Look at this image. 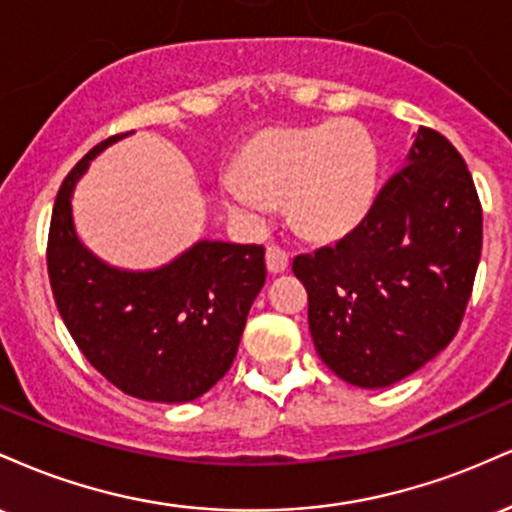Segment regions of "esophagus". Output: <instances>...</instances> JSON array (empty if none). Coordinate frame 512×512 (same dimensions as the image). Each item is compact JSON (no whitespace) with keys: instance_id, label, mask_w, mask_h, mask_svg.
<instances>
[{"instance_id":"1","label":"esophagus","mask_w":512,"mask_h":512,"mask_svg":"<svg viewBox=\"0 0 512 512\" xmlns=\"http://www.w3.org/2000/svg\"><path fill=\"white\" fill-rule=\"evenodd\" d=\"M267 269L269 274H281L289 269V252L281 250L279 245H269L267 248Z\"/></svg>"}]
</instances>
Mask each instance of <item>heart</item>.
Returning a JSON list of instances; mask_svg holds the SVG:
<instances>
[{"mask_svg": "<svg viewBox=\"0 0 512 512\" xmlns=\"http://www.w3.org/2000/svg\"><path fill=\"white\" fill-rule=\"evenodd\" d=\"M233 211L264 221L274 202L289 199L303 233L334 238L363 219L375 192V146L356 122L264 132L240 156L238 170L221 180Z\"/></svg>", "mask_w": 512, "mask_h": 512, "instance_id": "heart-1", "label": "heart"}]
</instances>
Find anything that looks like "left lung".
<instances>
[{
    "mask_svg": "<svg viewBox=\"0 0 512 512\" xmlns=\"http://www.w3.org/2000/svg\"><path fill=\"white\" fill-rule=\"evenodd\" d=\"M479 257L472 173L443 134L421 127L354 231L293 260L317 354L368 390L407 378L460 330Z\"/></svg>",
    "mask_w": 512,
    "mask_h": 512,
    "instance_id": "1",
    "label": "left lung"
}]
</instances>
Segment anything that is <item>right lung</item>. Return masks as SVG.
Returning a JSON list of instances; mask_svg holds the SVG:
<instances>
[{
    "label": "right lung",
    "instance_id": "add662e5",
    "mask_svg": "<svg viewBox=\"0 0 512 512\" xmlns=\"http://www.w3.org/2000/svg\"><path fill=\"white\" fill-rule=\"evenodd\" d=\"M127 134L93 146L62 180L48 236L52 296L81 354L117 390L192 402L233 366L267 276L264 248L199 240L154 272H125L91 255L76 238L72 190L88 161Z\"/></svg>",
    "mask_w": 512,
    "mask_h": 512
}]
</instances>
